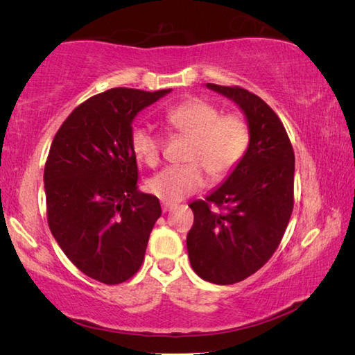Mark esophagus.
<instances>
[{"instance_id": "esophagus-1", "label": "esophagus", "mask_w": 355, "mask_h": 355, "mask_svg": "<svg viewBox=\"0 0 355 355\" xmlns=\"http://www.w3.org/2000/svg\"><path fill=\"white\" fill-rule=\"evenodd\" d=\"M173 208V203H166V202H163L161 203V209H163V213H167V211H171V209Z\"/></svg>"}]
</instances>
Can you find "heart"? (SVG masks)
<instances>
[{"instance_id": "heart-1", "label": "heart", "mask_w": 355, "mask_h": 355, "mask_svg": "<svg viewBox=\"0 0 355 355\" xmlns=\"http://www.w3.org/2000/svg\"><path fill=\"white\" fill-rule=\"evenodd\" d=\"M171 133L189 139L184 166H172L148 180L147 188L166 203L183 200L205 184V172L218 182L236 169L250 146V125L243 114H222L219 106L191 98L164 114ZM130 147L137 161L155 167L161 158V139L152 130L137 125L130 133Z\"/></svg>"}]
</instances>
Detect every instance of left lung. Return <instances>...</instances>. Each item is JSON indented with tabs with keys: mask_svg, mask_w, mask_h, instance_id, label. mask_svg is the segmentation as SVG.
I'll list each match as a JSON object with an SVG mask.
<instances>
[{
	"mask_svg": "<svg viewBox=\"0 0 355 355\" xmlns=\"http://www.w3.org/2000/svg\"><path fill=\"white\" fill-rule=\"evenodd\" d=\"M207 87L239 105L250 146L220 188L189 205L194 224L186 245L197 275L232 285L264 266L285 235L294 207V152L282 120L258 95L239 86Z\"/></svg>",
	"mask_w": 355,
	"mask_h": 355,
	"instance_id": "left-lung-1",
	"label": "left lung"
}]
</instances>
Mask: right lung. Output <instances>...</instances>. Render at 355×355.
<instances>
[{
  "label": "right lung",
  "mask_w": 355,
  "mask_h": 355,
  "mask_svg": "<svg viewBox=\"0 0 355 355\" xmlns=\"http://www.w3.org/2000/svg\"><path fill=\"white\" fill-rule=\"evenodd\" d=\"M171 89L116 87L76 106L51 142L44 182L53 236L83 274L117 285L139 271L161 216L158 197L137 189L131 122Z\"/></svg>",
  "instance_id": "obj_1"
}]
</instances>
